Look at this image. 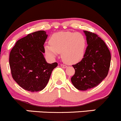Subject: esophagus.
Wrapping results in <instances>:
<instances>
[{
    "mask_svg": "<svg viewBox=\"0 0 121 121\" xmlns=\"http://www.w3.org/2000/svg\"><path fill=\"white\" fill-rule=\"evenodd\" d=\"M61 67L62 68H63V69H65V68L67 67L66 65H64V64H61Z\"/></svg>",
    "mask_w": 121,
    "mask_h": 121,
    "instance_id": "34e87169",
    "label": "esophagus"
}]
</instances>
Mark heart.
<instances>
[{"mask_svg":"<svg viewBox=\"0 0 121 121\" xmlns=\"http://www.w3.org/2000/svg\"><path fill=\"white\" fill-rule=\"evenodd\" d=\"M50 44L44 47L47 54L54 58L58 52H62L63 60L68 64L78 63L85 54L86 41L79 32L64 31L55 33L50 38Z\"/></svg>","mask_w":121,"mask_h":121,"instance_id":"1","label":"heart"}]
</instances>
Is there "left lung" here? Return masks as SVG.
Listing matches in <instances>:
<instances>
[{"label": "left lung", "instance_id": "1", "mask_svg": "<svg viewBox=\"0 0 121 121\" xmlns=\"http://www.w3.org/2000/svg\"><path fill=\"white\" fill-rule=\"evenodd\" d=\"M87 47L79 63L73 67L75 73L71 78L74 86L86 90L97 86L108 74L111 64V52L105 42L93 32L84 31Z\"/></svg>", "mask_w": 121, "mask_h": 121}]
</instances>
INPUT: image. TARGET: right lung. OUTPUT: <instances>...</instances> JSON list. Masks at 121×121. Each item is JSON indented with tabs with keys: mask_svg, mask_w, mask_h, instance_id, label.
<instances>
[{
	"mask_svg": "<svg viewBox=\"0 0 121 121\" xmlns=\"http://www.w3.org/2000/svg\"><path fill=\"white\" fill-rule=\"evenodd\" d=\"M48 35L44 31L29 34L19 39L9 55V65L14 80L25 90H43L57 63H47L43 54Z\"/></svg>",
	"mask_w": 121,
	"mask_h": 121,
	"instance_id": "right-lung-1",
	"label": "right lung"
}]
</instances>
